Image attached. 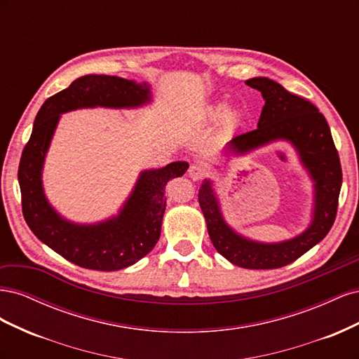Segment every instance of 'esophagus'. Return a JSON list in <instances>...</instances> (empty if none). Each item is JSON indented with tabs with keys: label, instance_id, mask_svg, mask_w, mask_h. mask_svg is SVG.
Masks as SVG:
<instances>
[{
	"label": "esophagus",
	"instance_id": "esophagus-1",
	"mask_svg": "<svg viewBox=\"0 0 359 359\" xmlns=\"http://www.w3.org/2000/svg\"><path fill=\"white\" fill-rule=\"evenodd\" d=\"M205 175H206V169H205L203 165H201V163H194V165L190 166V169H189V177H190L191 180L198 181V180H202Z\"/></svg>",
	"mask_w": 359,
	"mask_h": 359
}]
</instances>
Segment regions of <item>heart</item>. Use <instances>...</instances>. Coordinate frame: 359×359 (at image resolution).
<instances>
[{
    "label": "heart",
    "mask_w": 359,
    "mask_h": 359,
    "mask_svg": "<svg viewBox=\"0 0 359 359\" xmlns=\"http://www.w3.org/2000/svg\"><path fill=\"white\" fill-rule=\"evenodd\" d=\"M224 111H226L224 103H215V104H211L206 107L205 115L210 119H219L223 116ZM238 121H240V114H238L236 111H227L226 115L224 116V124L229 128H232L238 124Z\"/></svg>",
    "instance_id": "obj_1"
}]
</instances>
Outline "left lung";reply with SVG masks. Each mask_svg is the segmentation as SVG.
Instances as JSON below:
<instances>
[{
    "instance_id": "1",
    "label": "left lung",
    "mask_w": 359,
    "mask_h": 359,
    "mask_svg": "<svg viewBox=\"0 0 359 359\" xmlns=\"http://www.w3.org/2000/svg\"><path fill=\"white\" fill-rule=\"evenodd\" d=\"M245 85L262 93L265 106L257 128L235 136L227 144V153L241 156L277 140L289 142L314 182L311 223L290 240L257 243L236 233L224 222L210 180H205L199 189V205L212 245L223 257L247 269H276L292 264L330 232L339 206L341 165L330 126L316 106L273 79L253 78L245 81Z\"/></svg>"
}]
</instances>
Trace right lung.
Listing matches in <instances>:
<instances>
[{"instance_id":"obj_1","label":"right lung","mask_w":359,"mask_h":359,"mask_svg":"<svg viewBox=\"0 0 359 359\" xmlns=\"http://www.w3.org/2000/svg\"><path fill=\"white\" fill-rule=\"evenodd\" d=\"M151 102L149 85L107 74H86L43 103L20 157L18 180L25 222L41 243L74 265L95 271H118L136 264L154 248L166 210L165 187L182 177L189 163L173 161L161 169L140 172L118 215L94 224L61 217L43 191L41 170L61 114L82 107L127 109Z\"/></svg>"}]
</instances>
